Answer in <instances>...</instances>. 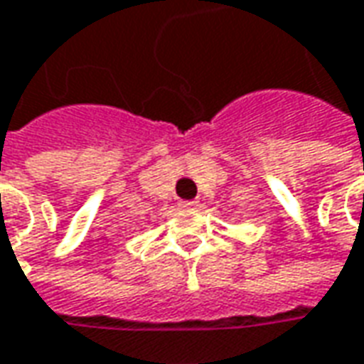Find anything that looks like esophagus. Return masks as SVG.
Segmentation results:
<instances>
[{"label":"esophagus","instance_id":"34e87169","mask_svg":"<svg viewBox=\"0 0 364 364\" xmlns=\"http://www.w3.org/2000/svg\"><path fill=\"white\" fill-rule=\"evenodd\" d=\"M181 205L187 208H193V207H197V200H183Z\"/></svg>","mask_w":364,"mask_h":364}]
</instances>
